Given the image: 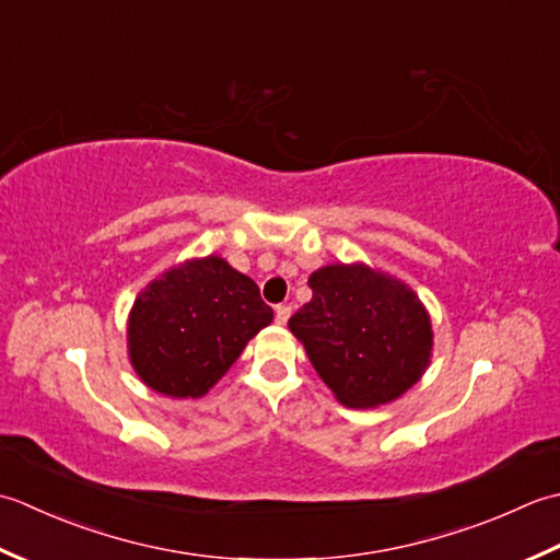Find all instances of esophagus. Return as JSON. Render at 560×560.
<instances>
[{
  "mask_svg": "<svg viewBox=\"0 0 560 560\" xmlns=\"http://www.w3.org/2000/svg\"><path fill=\"white\" fill-rule=\"evenodd\" d=\"M290 314H292V306H288V304H280L278 310H276V322H278L280 326H284V324H288Z\"/></svg>",
  "mask_w": 560,
  "mask_h": 560,
  "instance_id": "1",
  "label": "esophagus"
}]
</instances>
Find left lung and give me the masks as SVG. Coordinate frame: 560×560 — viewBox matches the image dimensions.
Returning a JSON list of instances; mask_svg holds the SVG:
<instances>
[{
	"label": "left lung",
	"mask_w": 560,
	"mask_h": 560,
	"mask_svg": "<svg viewBox=\"0 0 560 560\" xmlns=\"http://www.w3.org/2000/svg\"><path fill=\"white\" fill-rule=\"evenodd\" d=\"M310 288L288 326L340 404L380 408L420 382L435 334L410 284L355 260L314 270Z\"/></svg>",
	"instance_id": "8db88e82"
}]
</instances>
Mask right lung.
<instances>
[{
	"mask_svg": "<svg viewBox=\"0 0 560 560\" xmlns=\"http://www.w3.org/2000/svg\"><path fill=\"white\" fill-rule=\"evenodd\" d=\"M270 322L272 310L248 276L222 256L188 258L137 294L128 314V360L152 392L200 398Z\"/></svg>",
	"mask_w": 560,
	"mask_h": 560,
	"instance_id": "obj_1",
	"label": "right lung"
}]
</instances>
